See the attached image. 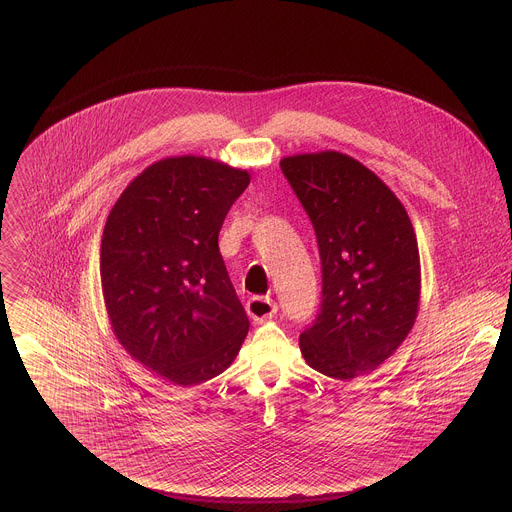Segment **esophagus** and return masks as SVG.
<instances>
[{"mask_svg":"<svg viewBox=\"0 0 512 512\" xmlns=\"http://www.w3.org/2000/svg\"><path fill=\"white\" fill-rule=\"evenodd\" d=\"M247 314L253 318V322H265L271 320L277 314V304L267 296H253L247 302Z\"/></svg>","mask_w":512,"mask_h":512,"instance_id":"1","label":"esophagus"}]
</instances>
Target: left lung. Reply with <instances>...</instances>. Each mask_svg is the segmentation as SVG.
<instances>
[{
  "mask_svg": "<svg viewBox=\"0 0 512 512\" xmlns=\"http://www.w3.org/2000/svg\"><path fill=\"white\" fill-rule=\"evenodd\" d=\"M316 231L322 302L300 348L318 373L350 381L383 364L417 318L421 269L413 225L389 186L340 152L281 160Z\"/></svg>",
  "mask_w": 512,
  "mask_h": 512,
  "instance_id": "1",
  "label": "left lung"
}]
</instances>
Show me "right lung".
<instances>
[{
    "instance_id": "1",
    "label": "right lung",
    "mask_w": 512,
    "mask_h": 512,
    "mask_svg": "<svg viewBox=\"0 0 512 512\" xmlns=\"http://www.w3.org/2000/svg\"><path fill=\"white\" fill-rule=\"evenodd\" d=\"M249 172L198 156L145 168L109 212L101 283L111 328L143 367L198 385L235 360L249 318L218 233Z\"/></svg>"
}]
</instances>
